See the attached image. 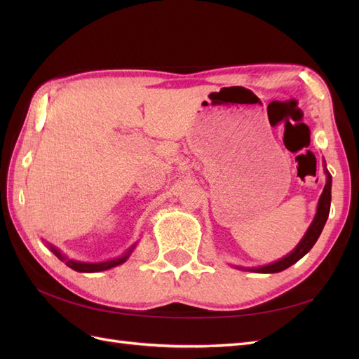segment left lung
Listing matches in <instances>:
<instances>
[{
	"mask_svg": "<svg viewBox=\"0 0 359 359\" xmlns=\"http://www.w3.org/2000/svg\"><path fill=\"white\" fill-rule=\"evenodd\" d=\"M325 173H327V184H325L323 193H322V196L319 199L316 217H314L311 226L309 227L307 233L304 235L301 243L297 245V248L293 250L290 255H287L286 257L278 260V262L266 265V266L255 268L253 271H257V273H280V271H283V269L289 268L290 265L297 264L302 256H306L310 252L311 247L314 245V243L318 241V238H319V235L323 229L325 223H327V220H328L330 208H331V181H332V177L327 169H325Z\"/></svg>",
	"mask_w": 359,
	"mask_h": 359,
	"instance_id": "8db88e82",
	"label": "left lung"
}]
</instances>
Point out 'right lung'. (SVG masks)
<instances>
[{"instance_id": "1", "label": "right lung", "mask_w": 359, "mask_h": 359, "mask_svg": "<svg viewBox=\"0 0 359 359\" xmlns=\"http://www.w3.org/2000/svg\"><path fill=\"white\" fill-rule=\"evenodd\" d=\"M133 248V247H132ZM132 248L128 250V252L123 256V257H118V259H112V260H107V262H100V264H85V262H78V260H67L66 257H64L57 248L50 247V250L53 252V255H55L58 259L64 260L66 262L67 266H70L72 269L78 271V273H99V271H104V269H109V268H114L116 265H121L123 262H126V259L128 257L130 252H132Z\"/></svg>"}]
</instances>
